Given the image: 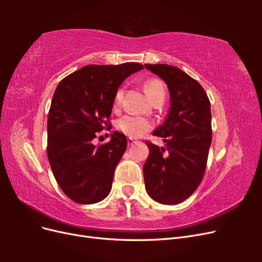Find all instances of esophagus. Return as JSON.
<instances>
[{
  "mask_svg": "<svg viewBox=\"0 0 262 262\" xmlns=\"http://www.w3.org/2000/svg\"><path fill=\"white\" fill-rule=\"evenodd\" d=\"M126 142H128V145H129V146L133 145L134 143H137V141L134 140V139H132V138H128V139H126Z\"/></svg>",
  "mask_w": 262,
  "mask_h": 262,
  "instance_id": "esophagus-1",
  "label": "esophagus"
}]
</instances>
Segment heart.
Wrapping results in <instances>:
<instances>
[{"instance_id": "obj_1", "label": "heart", "mask_w": 262, "mask_h": 262, "mask_svg": "<svg viewBox=\"0 0 262 262\" xmlns=\"http://www.w3.org/2000/svg\"><path fill=\"white\" fill-rule=\"evenodd\" d=\"M144 90L149 98L150 101H155L156 99H160L165 97L166 90L165 85L162 81L157 80V78H152L148 80L144 84ZM123 96V90L119 89L115 95L114 99V106L118 107L120 105L121 99ZM116 128L121 133L125 134L130 138H140L146 133L150 128H152V123L145 118L136 117V116H123L120 119H118L116 123Z\"/></svg>"}]
</instances>
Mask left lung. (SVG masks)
Listing matches in <instances>:
<instances>
[{
    "label": "left lung",
    "mask_w": 262,
    "mask_h": 262,
    "mask_svg": "<svg viewBox=\"0 0 262 262\" xmlns=\"http://www.w3.org/2000/svg\"><path fill=\"white\" fill-rule=\"evenodd\" d=\"M167 84L170 108L165 122L153 132L166 147L145 142L149 154L143 167L145 188L153 200L178 204L202 181L212 142L211 105L203 87L180 69L145 64ZM169 154L165 157L164 150Z\"/></svg>",
    "instance_id": "1"
}]
</instances>
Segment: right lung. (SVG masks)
<instances>
[{"label":"right lung","instance_id":"1","mask_svg":"<svg viewBox=\"0 0 262 262\" xmlns=\"http://www.w3.org/2000/svg\"><path fill=\"white\" fill-rule=\"evenodd\" d=\"M140 63L83 67L59 83L48 116V154L53 176L71 200L97 203L112 190L115 169L126 148L125 136L115 131L96 146V133L109 128L118 87Z\"/></svg>","mask_w":262,"mask_h":262}]
</instances>
